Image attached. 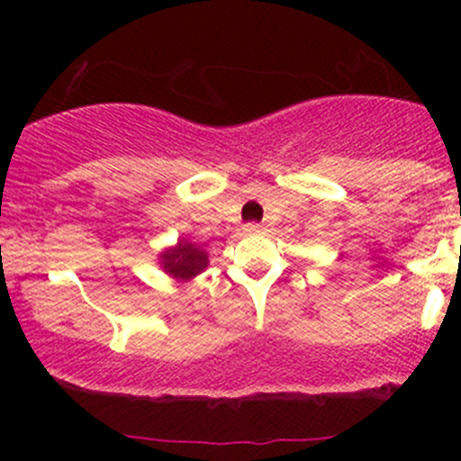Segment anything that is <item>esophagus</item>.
Here are the masks:
<instances>
[{
  "mask_svg": "<svg viewBox=\"0 0 461 461\" xmlns=\"http://www.w3.org/2000/svg\"><path fill=\"white\" fill-rule=\"evenodd\" d=\"M245 231H248V234H254V231H260V225L258 222H248V225H245Z\"/></svg>",
  "mask_w": 461,
  "mask_h": 461,
  "instance_id": "1",
  "label": "esophagus"
}]
</instances>
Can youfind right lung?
Returning <instances> with one entry per match:
<instances>
[{
  "label": "right lung",
  "instance_id": "right-lung-1",
  "mask_svg": "<svg viewBox=\"0 0 461 461\" xmlns=\"http://www.w3.org/2000/svg\"><path fill=\"white\" fill-rule=\"evenodd\" d=\"M162 267L176 278H192L207 267V254L194 243L180 240L178 248L162 254Z\"/></svg>",
  "mask_w": 461,
  "mask_h": 461
}]
</instances>
